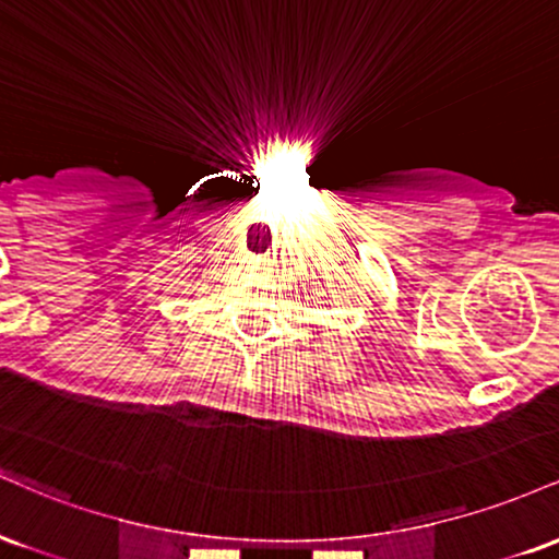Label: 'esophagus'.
I'll return each mask as SVG.
<instances>
[{
	"label": "esophagus",
	"instance_id": "esophagus-1",
	"mask_svg": "<svg viewBox=\"0 0 559 559\" xmlns=\"http://www.w3.org/2000/svg\"><path fill=\"white\" fill-rule=\"evenodd\" d=\"M262 265H265V260H262V258H258V267H262Z\"/></svg>",
	"mask_w": 559,
	"mask_h": 559
}]
</instances>
